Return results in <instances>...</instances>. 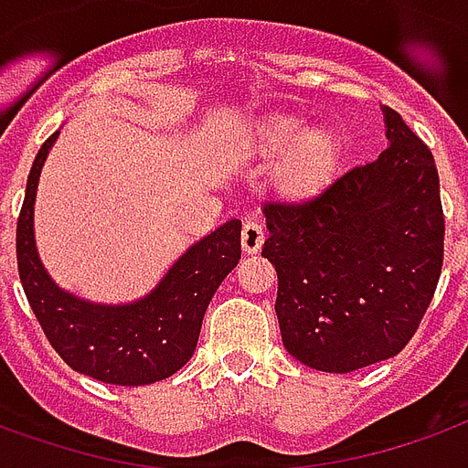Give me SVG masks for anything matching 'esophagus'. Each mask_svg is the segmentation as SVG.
I'll return each mask as SVG.
<instances>
[{"instance_id":"1","label":"esophagus","mask_w":468,"mask_h":468,"mask_svg":"<svg viewBox=\"0 0 468 468\" xmlns=\"http://www.w3.org/2000/svg\"><path fill=\"white\" fill-rule=\"evenodd\" d=\"M240 243H243V250L248 255L258 252L265 243V228H262L258 220H245L243 233H240Z\"/></svg>"}]
</instances>
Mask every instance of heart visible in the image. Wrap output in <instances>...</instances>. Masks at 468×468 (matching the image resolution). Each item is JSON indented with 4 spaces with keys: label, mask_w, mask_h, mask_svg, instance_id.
Masks as SVG:
<instances>
[{
    "label": "heart",
    "mask_w": 468,
    "mask_h": 468,
    "mask_svg": "<svg viewBox=\"0 0 468 468\" xmlns=\"http://www.w3.org/2000/svg\"><path fill=\"white\" fill-rule=\"evenodd\" d=\"M258 151L280 155L278 186L287 196L307 198L330 183L340 161V141L330 128H314L297 116H278L262 123L258 131Z\"/></svg>",
    "instance_id": "b5f03b06"
}]
</instances>
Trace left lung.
<instances>
[{
	"label": "left lung",
	"mask_w": 468,
	"mask_h": 468,
	"mask_svg": "<svg viewBox=\"0 0 468 468\" xmlns=\"http://www.w3.org/2000/svg\"><path fill=\"white\" fill-rule=\"evenodd\" d=\"M387 144L304 203H265L282 345L320 372L399 355L437 290L444 213L434 155L382 106Z\"/></svg>",
	"instance_id": "1"
}]
</instances>
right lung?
<instances>
[{"mask_svg":"<svg viewBox=\"0 0 468 468\" xmlns=\"http://www.w3.org/2000/svg\"><path fill=\"white\" fill-rule=\"evenodd\" d=\"M57 138L58 131L34 158L16 220V262L27 300L51 347L71 369L119 387L161 382L196 352L207 304L240 261V220L233 218L190 245L158 285L133 303L76 297L51 280L34 240L39 176Z\"/></svg>","mask_w":468,"mask_h":468,"instance_id":"1","label":"right lung"}]
</instances>
